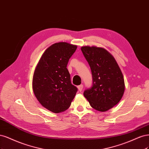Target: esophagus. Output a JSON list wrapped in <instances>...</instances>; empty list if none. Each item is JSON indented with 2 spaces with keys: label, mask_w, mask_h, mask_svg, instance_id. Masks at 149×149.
Masks as SVG:
<instances>
[{
  "label": "esophagus",
  "mask_w": 149,
  "mask_h": 149,
  "mask_svg": "<svg viewBox=\"0 0 149 149\" xmlns=\"http://www.w3.org/2000/svg\"><path fill=\"white\" fill-rule=\"evenodd\" d=\"M78 89L79 92H81V90L83 89V85H80L78 86Z\"/></svg>",
  "instance_id": "34e87169"
}]
</instances>
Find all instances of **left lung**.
<instances>
[{
	"label": "left lung",
	"instance_id": "obj_1",
	"mask_svg": "<svg viewBox=\"0 0 149 149\" xmlns=\"http://www.w3.org/2000/svg\"><path fill=\"white\" fill-rule=\"evenodd\" d=\"M81 52L92 71L93 85L85 90L84 97L90 106L107 111L122 98L125 85L123 75L114 57L102 47L83 46Z\"/></svg>",
	"mask_w": 149,
	"mask_h": 149
}]
</instances>
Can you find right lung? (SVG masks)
Instances as JSON below:
<instances>
[{
	"label": "right lung",
	"mask_w": 149,
	"mask_h": 149,
	"mask_svg": "<svg viewBox=\"0 0 149 149\" xmlns=\"http://www.w3.org/2000/svg\"><path fill=\"white\" fill-rule=\"evenodd\" d=\"M77 47L65 42L53 44L45 51L35 69L33 92L42 106L53 113L68 109L77 92L67 69Z\"/></svg>",
	"instance_id": "1"
}]
</instances>
